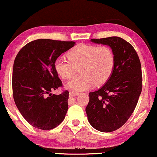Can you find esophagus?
Masks as SVG:
<instances>
[{"mask_svg":"<svg viewBox=\"0 0 157 157\" xmlns=\"http://www.w3.org/2000/svg\"><path fill=\"white\" fill-rule=\"evenodd\" d=\"M78 94V92H70L69 95L70 97H75Z\"/></svg>","mask_w":157,"mask_h":157,"instance_id":"1","label":"esophagus"}]
</instances>
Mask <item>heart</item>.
Masks as SVG:
<instances>
[{
	"label": "heart",
	"mask_w": 157,
	"mask_h": 157,
	"mask_svg": "<svg viewBox=\"0 0 157 157\" xmlns=\"http://www.w3.org/2000/svg\"><path fill=\"white\" fill-rule=\"evenodd\" d=\"M66 58H58L55 62V71L61 78L68 79L78 67L80 74L65 84L67 90L82 92L95 84L101 86L111 78L115 67L113 52L107 46L78 44L67 53Z\"/></svg>",
	"instance_id": "1"
}]
</instances>
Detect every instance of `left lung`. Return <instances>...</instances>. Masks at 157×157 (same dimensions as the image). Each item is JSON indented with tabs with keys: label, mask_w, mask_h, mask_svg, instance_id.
Wrapping results in <instances>:
<instances>
[{
	"label": "left lung",
	"mask_w": 157,
	"mask_h": 157,
	"mask_svg": "<svg viewBox=\"0 0 157 157\" xmlns=\"http://www.w3.org/2000/svg\"><path fill=\"white\" fill-rule=\"evenodd\" d=\"M91 40L111 48L115 67L105 84L89 93L86 113L97 130L113 132L124 124L138 103L143 86L140 61L134 47L123 38L112 36Z\"/></svg>",
	"instance_id": "8db88e82"
}]
</instances>
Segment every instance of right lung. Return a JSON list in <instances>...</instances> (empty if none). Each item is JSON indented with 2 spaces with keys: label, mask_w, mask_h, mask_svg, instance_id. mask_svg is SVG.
I'll return each instance as SVG.
<instances>
[{
  "label": "right lung",
  "mask_w": 157,
  "mask_h": 157,
  "mask_svg": "<svg viewBox=\"0 0 157 157\" xmlns=\"http://www.w3.org/2000/svg\"><path fill=\"white\" fill-rule=\"evenodd\" d=\"M74 45V41L37 39L23 46L16 56L12 72L13 98L22 117L36 128L49 130L65 119L69 92L52 94V91L63 86L54 64Z\"/></svg>",
  "instance_id": "1"
}]
</instances>
